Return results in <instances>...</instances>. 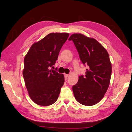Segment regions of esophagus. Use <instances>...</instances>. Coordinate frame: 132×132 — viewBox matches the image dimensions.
Instances as JSON below:
<instances>
[{"mask_svg": "<svg viewBox=\"0 0 132 132\" xmlns=\"http://www.w3.org/2000/svg\"><path fill=\"white\" fill-rule=\"evenodd\" d=\"M69 77V75L68 74H64V77L65 78V79H67V78Z\"/></svg>", "mask_w": 132, "mask_h": 132, "instance_id": "obj_1", "label": "esophagus"}]
</instances>
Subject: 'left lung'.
Here are the masks:
<instances>
[{
    "mask_svg": "<svg viewBox=\"0 0 132 132\" xmlns=\"http://www.w3.org/2000/svg\"><path fill=\"white\" fill-rule=\"evenodd\" d=\"M80 59L87 65L85 75H80L77 84L73 86L76 100L85 106L96 104L103 97L109 86L112 66L109 53L94 38L81 34L70 36Z\"/></svg>",
    "mask_w": 132,
    "mask_h": 132,
    "instance_id": "left-lung-1",
    "label": "left lung"
}]
</instances>
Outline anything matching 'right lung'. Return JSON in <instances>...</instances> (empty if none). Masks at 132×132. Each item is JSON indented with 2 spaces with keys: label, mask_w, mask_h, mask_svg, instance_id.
Here are the masks:
<instances>
[{
  "label": "right lung",
  "mask_w": 132,
  "mask_h": 132,
  "mask_svg": "<svg viewBox=\"0 0 132 132\" xmlns=\"http://www.w3.org/2000/svg\"><path fill=\"white\" fill-rule=\"evenodd\" d=\"M69 34L51 33L33 44L24 58L23 77L30 98L35 103L47 106L57 100L64 77L51 69Z\"/></svg>",
  "instance_id": "add662e5"
}]
</instances>
